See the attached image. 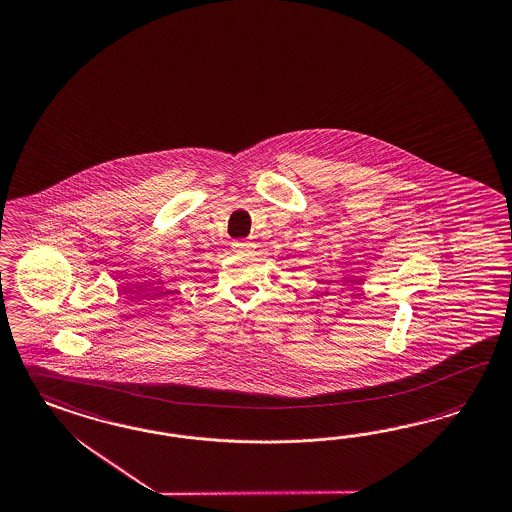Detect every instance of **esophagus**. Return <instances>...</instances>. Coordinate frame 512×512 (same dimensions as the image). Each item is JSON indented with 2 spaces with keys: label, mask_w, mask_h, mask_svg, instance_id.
I'll return each mask as SVG.
<instances>
[{
  "label": "esophagus",
  "mask_w": 512,
  "mask_h": 512,
  "mask_svg": "<svg viewBox=\"0 0 512 512\" xmlns=\"http://www.w3.org/2000/svg\"><path fill=\"white\" fill-rule=\"evenodd\" d=\"M232 247H234V250H237V252H249V250L254 249V243L243 239V241H234Z\"/></svg>",
  "instance_id": "obj_1"
}]
</instances>
